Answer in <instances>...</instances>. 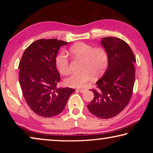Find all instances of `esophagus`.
<instances>
[{"label":"esophagus","mask_w":153,"mask_h":153,"mask_svg":"<svg viewBox=\"0 0 153 153\" xmlns=\"http://www.w3.org/2000/svg\"><path fill=\"white\" fill-rule=\"evenodd\" d=\"M78 91L79 92H84L85 91H86V90H85V89H79L78 90Z\"/></svg>","instance_id":"34e87169"}]
</instances>
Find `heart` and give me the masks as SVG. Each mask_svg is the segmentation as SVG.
<instances>
[{
	"mask_svg": "<svg viewBox=\"0 0 153 153\" xmlns=\"http://www.w3.org/2000/svg\"><path fill=\"white\" fill-rule=\"evenodd\" d=\"M69 53L73 58L82 59L81 70L65 79L66 86L71 88H82L92 79L105 73L108 65V54L105 48L95 47L84 42H78L71 46ZM56 67L61 74L66 75L70 71L69 60L63 52L59 53L55 58Z\"/></svg>",
	"mask_w": 153,
	"mask_h": 153,
	"instance_id": "obj_1",
	"label": "heart"
}]
</instances>
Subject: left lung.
Instances as JSON below:
<instances>
[{
  "mask_svg": "<svg viewBox=\"0 0 153 153\" xmlns=\"http://www.w3.org/2000/svg\"><path fill=\"white\" fill-rule=\"evenodd\" d=\"M101 45L108 54V65L92 89L94 97L88 105L90 112L101 119L115 117L130 100L135 82L133 51L125 41L115 37L102 38Z\"/></svg>",
  "mask_w": 153,
  "mask_h": 153,
  "instance_id": "obj_1",
  "label": "left lung"
}]
</instances>
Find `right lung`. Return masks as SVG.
I'll list each match as a JSON object with an SVG mask.
<instances>
[{"mask_svg":"<svg viewBox=\"0 0 153 153\" xmlns=\"http://www.w3.org/2000/svg\"><path fill=\"white\" fill-rule=\"evenodd\" d=\"M69 42L55 38L40 39L25 49L19 62V84L27 104L43 117L57 115L63 111L71 88H57L61 79L55 58L61 46Z\"/></svg>","mask_w":153,"mask_h":153,"instance_id":"add662e5","label":"right lung"}]
</instances>
